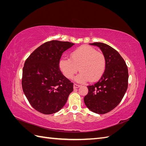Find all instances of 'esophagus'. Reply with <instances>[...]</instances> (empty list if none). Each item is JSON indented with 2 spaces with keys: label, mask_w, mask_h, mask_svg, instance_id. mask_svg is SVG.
Returning a JSON list of instances; mask_svg holds the SVG:
<instances>
[{
  "label": "esophagus",
  "mask_w": 146,
  "mask_h": 146,
  "mask_svg": "<svg viewBox=\"0 0 146 146\" xmlns=\"http://www.w3.org/2000/svg\"><path fill=\"white\" fill-rule=\"evenodd\" d=\"M79 87H80V85H77V84H74V89H76V88H78Z\"/></svg>",
  "instance_id": "esophagus-1"
}]
</instances>
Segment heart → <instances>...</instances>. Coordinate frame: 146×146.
I'll use <instances>...</instances> for the list:
<instances>
[{
	"mask_svg": "<svg viewBox=\"0 0 146 146\" xmlns=\"http://www.w3.org/2000/svg\"><path fill=\"white\" fill-rule=\"evenodd\" d=\"M58 66L60 71L68 79H72L79 69L81 72L75 78L76 82L85 83L90 80L94 82L104 74L106 59L102 53L94 48L82 46L70 52V59L61 58Z\"/></svg>",
	"mask_w": 146,
	"mask_h": 146,
	"instance_id": "1",
	"label": "heart"
}]
</instances>
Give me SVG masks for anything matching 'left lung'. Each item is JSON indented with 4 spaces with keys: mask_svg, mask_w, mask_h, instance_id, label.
<instances>
[{
    "mask_svg": "<svg viewBox=\"0 0 146 146\" xmlns=\"http://www.w3.org/2000/svg\"><path fill=\"white\" fill-rule=\"evenodd\" d=\"M98 46L106 59V68L98 82L88 86L84 98L87 108L97 114H105L116 108L124 96L128 87L129 72L126 63L113 48L102 42L90 43Z\"/></svg>",
    "mask_w": 146,
    "mask_h": 146,
    "instance_id": "8db88e82",
    "label": "left lung"
}]
</instances>
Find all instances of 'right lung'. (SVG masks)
Instances as JSON below:
<instances>
[{
  "label": "right lung",
  "mask_w": 146,
  "mask_h": 146,
  "mask_svg": "<svg viewBox=\"0 0 146 146\" xmlns=\"http://www.w3.org/2000/svg\"><path fill=\"white\" fill-rule=\"evenodd\" d=\"M74 43L53 40L38 47L25 61L22 86L30 104L44 114L62 108L73 91V83L59 69L63 53Z\"/></svg>",
  "instance_id": "obj_1"
}]
</instances>
